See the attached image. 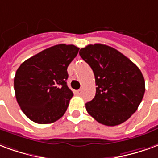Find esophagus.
Returning a JSON list of instances; mask_svg holds the SVG:
<instances>
[{
    "mask_svg": "<svg viewBox=\"0 0 158 158\" xmlns=\"http://www.w3.org/2000/svg\"><path fill=\"white\" fill-rule=\"evenodd\" d=\"M76 93H77V95H81V93H82V89H79V90L77 91Z\"/></svg>",
    "mask_w": 158,
    "mask_h": 158,
    "instance_id": "1",
    "label": "esophagus"
}]
</instances>
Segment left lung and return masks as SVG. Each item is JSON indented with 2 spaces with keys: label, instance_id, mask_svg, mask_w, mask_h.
Returning <instances> with one entry per match:
<instances>
[{
  "label": "left lung",
  "instance_id": "obj_1",
  "mask_svg": "<svg viewBox=\"0 0 158 158\" xmlns=\"http://www.w3.org/2000/svg\"><path fill=\"white\" fill-rule=\"evenodd\" d=\"M79 54L92 68L97 86L94 98L86 103L87 113L108 126L126 121L137 110L145 93L140 69L117 49L105 44H89Z\"/></svg>",
  "mask_w": 158,
  "mask_h": 158
}]
</instances>
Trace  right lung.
Segmentation results:
<instances>
[{
	"mask_svg": "<svg viewBox=\"0 0 158 158\" xmlns=\"http://www.w3.org/2000/svg\"><path fill=\"white\" fill-rule=\"evenodd\" d=\"M79 51L73 44H60L27 59L14 77L16 98L27 118L50 124L67 109L73 93L68 87L67 67Z\"/></svg>",
	"mask_w": 158,
	"mask_h": 158,
	"instance_id": "add662e5",
	"label": "right lung"
}]
</instances>
